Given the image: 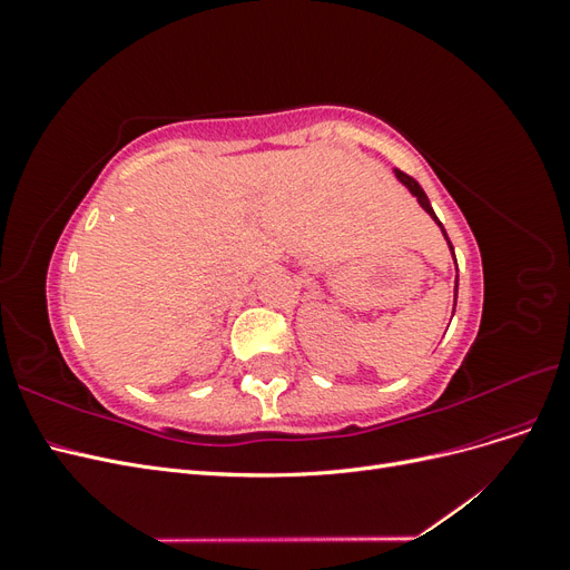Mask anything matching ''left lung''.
Here are the masks:
<instances>
[{
	"label": "left lung",
	"mask_w": 570,
	"mask_h": 570,
	"mask_svg": "<svg viewBox=\"0 0 570 570\" xmlns=\"http://www.w3.org/2000/svg\"><path fill=\"white\" fill-rule=\"evenodd\" d=\"M394 176L400 178V180H402V183L409 187V193L419 199V204L423 206V209H425L430 216H433V220L438 223L440 230H442V235H444V239H446V245H450V249H452V254H454V247H452V243H450V235H446L444 226H442V223L438 220V216H435V212H433V206H430V199H428V195L423 193V187H421L416 180H413L411 176L402 174V170H396V168H394ZM454 264H456V256H454ZM456 289H459V271H456ZM456 289H454V306H456ZM452 316H454V312H452Z\"/></svg>",
	"instance_id": "1"
}]
</instances>
